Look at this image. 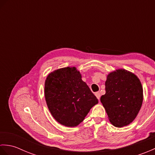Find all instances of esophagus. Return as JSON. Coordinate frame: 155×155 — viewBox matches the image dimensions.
I'll return each instance as SVG.
<instances>
[{
  "label": "esophagus",
  "instance_id": "esophagus-1",
  "mask_svg": "<svg viewBox=\"0 0 155 155\" xmlns=\"http://www.w3.org/2000/svg\"><path fill=\"white\" fill-rule=\"evenodd\" d=\"M95 96L97 97V98H98V100L100 99V97H101V94H100V93H98V92H97V93H95Z\"/></svg>",
  "mask_w": 155,
  "mask_h": 155
}]
</instances>
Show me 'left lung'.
Instances as JSON below:
<instances>
[{
	"mask_svg": "<svg viewBox=\"0 0 155 155\" xmlns=\"http://www.w3.org/2000/svg\"><path fill=\"white\" fill-rule=\"evenodd\" d=\"M105 91L101 102L110 123L116 127L132 123L143 100V87L139 78L124 69H118L107 76Z\"/></svg>",
	"mask_w": 155,
	"mask_h": 155,
	"instance_id": "8db88e82",
	"label": "left lung"
}]
</instances>
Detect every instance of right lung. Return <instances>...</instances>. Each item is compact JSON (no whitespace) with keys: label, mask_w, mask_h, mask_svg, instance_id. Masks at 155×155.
<instances>
[{"label":"right lung","mask_w":155,"mask_h":155,"mask_svg":"<svg viewBox=\"0 0 155 155\" xmlns=\"http://www.w3.org/2000/svg\"><path fill=\"white\" fill-rule=\"evenodd\" d=\"M81 78L75 67H65L52 72L45 81V96L48 109L54 119L64 126H77L98 103Z\"/></svg>","instance_id":"right-lung-1"}]
</instances>
